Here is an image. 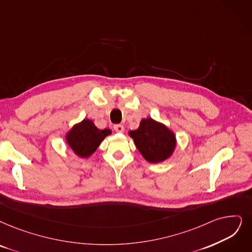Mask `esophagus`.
I'll return each mask as SVG.
<instances>
[{"mask_svg": "<svg viewBox=\"0 0 252 252\" xmlns=\"http://www.w3.org/2000/svg\"><path fill=\"white\" fill-rule=\"evenodd\" d=\"M114 129H115V131L118 132V133H123L124 130H125L123 125H115V126H114Z\"/></svg>", "mask_w": 252, "mask_h": 252, "instance_id": "34e87169", "label": "esophagus"}]
</instances>
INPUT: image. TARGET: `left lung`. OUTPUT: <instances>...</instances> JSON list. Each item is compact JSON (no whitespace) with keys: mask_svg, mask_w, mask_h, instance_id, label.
Masks as SVG:
<instances>
[{"mask_svg":"<svg viewBox=\"0 0 252 252\" xmlns=\"http://www.w3.org/2000/svg\"><path fill=\"white\" fill-rule=\"evenodd\" d=\"M138 152L151 163H160L172 157L177 147L176 134L163 123L152 118L142 119L135 130H130Z\"/></svg>","mask_w":252,"mask_h":252,"instance_id":"obj_1","label":"left lung"}]
</instances>
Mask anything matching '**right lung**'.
<instances>
[{
	"label": "right lung",
	"mask_w": 252,
	"mask_h": 252,
	"mask_svg": "<svg viewBox=\"0 0 252 252\" xmlns=\"http://www.w3.org/2000/svg\"><path fill=\"white\" fill-rule=\"evenodd\" d=\"M112 134V130L98 129L92 120L84 119L82 122L74 124L65 134L67 146L79 158L92 156L103 139Z\"/></svg>",
	"instance_id": "obj_1"
}]
</instances>
